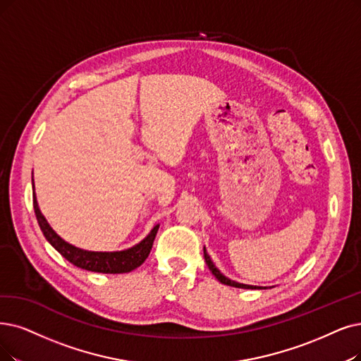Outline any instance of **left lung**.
Returning <instances> with one entry per match:
<instances>
[{
  "label": "left lung",
  "mask_w": 361,
  "mask_h": 361,
  "mask_svg": "<svg viewBox=\"0 0 361 361\" xmlns=\"http://www.w3.org/2000/svg\"><path fill=\"white\" fill-rule=\"evenodd\" d=\"M204 261H206V264H207L209 269L212 271L213 276H214L216 279H218L222 284L233 286V287H238V289H264V287H256V286H249V284H241V283H237V281H233V280L226 279V277L224 276V274H221V271L213 265L210 256H209V255H207V252H206V247H204Z\"/></svg>",
  "instance_id": "obj_1"
}]
</instances>
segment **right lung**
<instances>
[{
  "label": "right lung",
  "mask_w": 361,
  "mask_h": 361,
  "mask_svg": "<svg viewBox=\"0 0 361 361\" xmlns=\"http://www.w3.org/2000/svg\"><path fill=\"white\" fill-rule=\"evenodd\" d=\"M32 198H34V210H35L38 225L42 231V234H44V237L47 238V241L72 265H75L81 269L92 271V272L123 274V272H130L137 267H140L143 262H145V259L148 257L152 249L158 226H160V225H155L151 233L148 234V237L145 240H142L132 249H127L123 252H89V250H82L72 246V244L66 243L65 240H62L59 235H57L51 229V226L47 224L44 216L41 214L35 192H32Z\"/></svg>",
  "instance_id": "add662e5"
}]
</instances>
